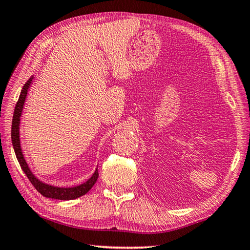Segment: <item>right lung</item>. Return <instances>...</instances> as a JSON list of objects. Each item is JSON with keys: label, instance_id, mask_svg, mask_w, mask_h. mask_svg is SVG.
I'll use <instances>...</instances> for the list:
<instances>
[{"label": "right lung", "instance_id": "obj_1", "mask_svg": "<svg viewBox=\"0 0 250 250\" xmlns=\"http://www.w3.org/2000/svg\"><path fill=\"white\" fill-rule=\"evenodd\" d=\"M32 78L28 79V82L24 84L23 89L21 91L20 98L16 103L14 113H13V120H12V131H11V137H12V143H13V147L16 154V158L20 162V166L22 167L23 172L26 174L28 180L33 184L34 188H35L37 191H39L42 195L45 197L49 198H56V200H62V201H68V200H75V198L80 197L84 195V194L89 192V189L95 185L97 179H98V170H96L89 180H88L86 183H83L79 186H76V188H56V186H52L45 183H42L41 181L36 179L35 176L32 174V172L29 171L28 166L26 164V161L24 160V156L22 153V150H21L20 146V117L22 115V110L24 105L25 98H26L27 90L29 84H31Z\"/></svg>", "mask_w": 250, "mask_h": 250}]
</instances>
